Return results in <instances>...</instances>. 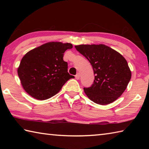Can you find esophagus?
Returning <instances> with one entry per match:
<instances>
[{"label":"esophagus","mask_w":149,"mask_h":149,"mask_svg":"<svg viewBox=\"0 0 149 149\" xmlns=\"http://www.w3.org/2000/svg\"><path fill=\"white\" fill-rule=\"evenodd\" d=\"M79 77H80V75H79V73H77V74L75 75V79H79Z\"/></svg>","instance_id":"1"}]
</instances>
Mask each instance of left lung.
I'll return each instance as SVG.
<instances>
[{
	"instance_id": "8db88e82",
	"label": "left lung",
	"mask_w": 149,
	"mask_h": 149,
	"mask_svg": "<svg viewBox=\"0 0 149 149\" xmlns=\"http://www.w3.org/2000/svg\"><path fill=\"white\" fill-rule=\"evenodd\" d=\"M75 48L89 60L94 72L93 84L84 88L85 94L99 104L115 101L124 92L132 77L126 60L104 45H80Z\"/></svg>"
}]
</instances>
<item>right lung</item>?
I'll return each instance as SVG.
<instances>
[{
	"label": "right lung",
	"mask_w": 149,
	"mask_h": 149,
	"mask_svg": "<svg viewBox=\"0 0 149 149\" xmlns=\"http://www.w3.org/2000/svg\"><path fill=\"white\" fill-rule=\"evenodd\" d=\"M70 43L50 42L30 50L22 58L17 74L25 91L37 100H46L60 91L68 80L74 77L68 72L64 52Z\"/></svg>",
	"instance_id": "add662e5"
}]
</instances>
